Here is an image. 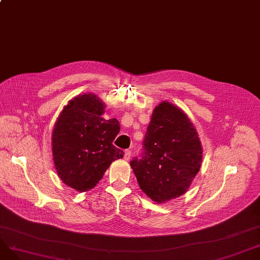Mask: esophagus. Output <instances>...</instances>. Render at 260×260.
<instances>
[{"instance_id": "esophagus-1", "label": "esophagus", "mask_w": 260, "mask_h": 260, "mask_svg": "<svg viewBox=\"0 0 260 260\" xmlns=\"http://www.w3.org/2000/svg\"><path fill=\"white\" fill-rule=\"evenodd\" d=\"M124 159L125 160L131 159V151H129V149H125V151H124Z\"/></svg>"}]
</instances>
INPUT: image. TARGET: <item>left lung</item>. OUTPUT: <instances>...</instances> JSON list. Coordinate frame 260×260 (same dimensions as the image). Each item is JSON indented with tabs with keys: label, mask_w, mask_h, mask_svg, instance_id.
<instances>
[{
	"label": "left lung",
	"mask_w": 260,
	"mask_h": 260,
	"mask_svg": "<svg viewBox=\"0 0 260 260\" xmlns=\"http://www.w3.org/2000/svg\"><path fill=\"white\" fill-rule=\"evenodd\" d=\"M142 147L131 167L143 192L158 203L183 195L200 170L202 146L182 109L168 101L156 106Z\"/></svg>",
	"instance_id": "obj_1"
}]
</instances>
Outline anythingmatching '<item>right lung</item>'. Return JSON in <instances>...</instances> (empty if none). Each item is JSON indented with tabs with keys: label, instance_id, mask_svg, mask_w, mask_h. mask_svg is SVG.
I'll return each instance as SVG.
<instances>
[{
	"label": "right lung",
	"instance_id": "add662e5",
	"mask_svg": "<svg viewBox=\"0 0 260 260\" xmlns=\"http://www.w3.org/2000/svg\"><path fill=\"white\" fill-rule=\"evenodd\" d=\"M104 108L94 93L79 94L63 108L52 131L54 167L61 180L78 192L94 187L112 162L124 155L113 144L119 121L102 118Z\"/></svg>",
	"mask_w": 260,
	"mask_h": 260
}]
</instances>
